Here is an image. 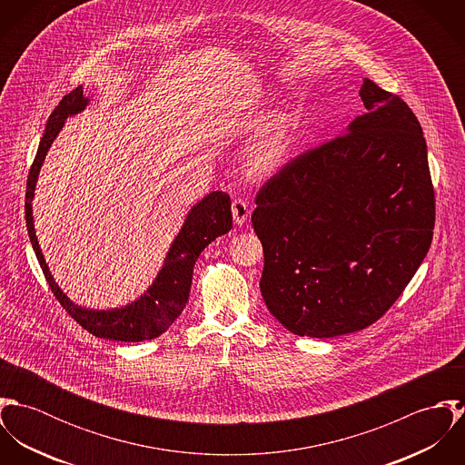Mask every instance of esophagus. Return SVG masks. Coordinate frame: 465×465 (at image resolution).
I'll use <instances>...</instances> for the list:
<instances>
[{
  "label": "esophagus",
  "mask_w": 465,
  "mask_h": 465,
  "mask_svg": "<svg viewBox=\"0 0 465 465\" xmlns=\"http://www.w3.org/2000/svg\"><path fill=\"white\" fill-rule=\"evenodd\" d=\"M231 209H232V218H234L236 225H243L249 220V216H251V209H249V203L245 200H232V207Z\"/></svg>",
  "instance_id": "34e87169"
}]
</instances>
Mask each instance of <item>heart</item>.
I'll list each match as a JSON object with an SVG mask.
<instances>
[{
    "label": "heart",
    "instance_id": "heart-1",
    "mask_svg": "<svg viewBox=\"0 0 465 465\" xmlns=\"http://www.w3.org/2000/svg\"><path fill=\"white\" fill-rule=\"evenodd\" d=\"M293 124L286 113H273L247 148V170L256 179H270L281 173L293 157Z\"/></svg>",
    "mask_w": 465,
    "mask_h": 465
}]
</instances>
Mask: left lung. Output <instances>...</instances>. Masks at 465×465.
Returning a JSON list of instances; mask_svg holds the SVG:
<instances>
[{
  "instance_id": "left-lung-1",
  "label": "left lung",
  "mask_w": 465,
  "mask_h": 465,
  "mask_svg": "<svg viewBox=\"0 0 465 465\" xmlns=\"http://www.w3.org/2000/svg\"><path fill=\"white\" fill-rule=\"evenodd\" d=\"M367 109L272 177L252 227L268 312L293 334L331 338L376 322L426 258L435 193L422 129L396 94L363 78Z\"/></svg>"
}]
</instances>
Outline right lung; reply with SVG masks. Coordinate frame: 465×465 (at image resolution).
Instances as JSON below:
<instances>
[{
  "mask_svg": "<svg viewBox=\"0 0 465 465\" xmlns=\"http://www.w3.org/2000/svg\"><path fill=\"white\" fill-rule=\"evenodd\" d=\"M89 104L91 100L84 94V89L76 87L61 100V104L54 109V113L48 118L26 183L25 216L28 236L54 295L84 330L93 332L98 338L116 341L152 340L166 331L186 308L193 281V266L199 260L200 252L218 236L227 234L232 229L231 199L223 192H211L188 211L184 223L177 232L175 240L172 242L164 263L157 272L155 279L133 302L109 310H94L73 302L63 292V288L55 282L45 260L34 227L32 202L35 195L41 166L46 159L52 143L63 131L67 118L80 114L87 109Z\"/></svg>",
  "mask_w": 465,
  "mask_h": 465,
  "instance_id": "add662e5",
  "label": "right lung"
}]
</instances>
